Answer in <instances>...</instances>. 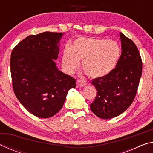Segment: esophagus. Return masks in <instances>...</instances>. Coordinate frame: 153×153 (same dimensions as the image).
Instances as JSON below:
<instances>
[{
    "label": "esophagus",
    "mask_w": 153,
    "mask_h": 153,
    "mask_svg": "<svg viewBox=\"0 0 153 153\" xmlns=\"http://www.w3.org/2000/svg\"><path fill=\"white\" fill-rule=\"evenodd\" d=\"M77 85L78 87H84L86 86V83L84 81H82V80H77Z\"/></svg>",
    "instance_id": "obj_1"
}]
</instances>
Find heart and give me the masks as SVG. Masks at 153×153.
I'll return each mask as SVG.
<instances>
[{
	"mask_svg": "<svg viewBox=\"0 0 153 153\" xmlns=\"http://www.w3.org/2000/svg\"><path fill=\"white\" fill-rule=\"evenodd\" d=\"M121 55V48L114 40L94 38H79L72 47L65 48L62 63L67 73L71 74L79 67L87 76L98 78L108 75L115 68Z\"/></svg>",
	"mask_w": 153,
	"mask_h": 153,
	"instance_id": "1",
	"label": "heart"
}]
</instances>
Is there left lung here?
Instances as JSON below:
<instances>
[{"instance_id": "left-lung-1", "label": "left lung", "mask_w": 153, "mask_h": 153, "mask_svg": "<svg viewBox=\"0 0 153 153\" xmlns=\"http://www.w3.org/2000/svg\"><path fill=\"white\" fill-rule=\"evenodd\" d=\"M121 55L107 76L92 79L97 96L90 109L98 117L108 120L121 115L132 103L142 76V63L132 40L120 33Z\"/></svg>"}]
</instances>
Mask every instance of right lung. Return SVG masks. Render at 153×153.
<instances>
[{
    "instance_id": "right-lung-1",
    "label": "right lung",
    "mask_w": 153,
    "mask_h": 153,
    "mask_svg": "<svg viewBox=\"0 0 153 153\" xmlns=\"http://www.w3.org/2000/svg\"><path fill=\"white\" fill-rule=\"evenodd\" d=\"M63 33L46 32L27 36L12 51L13 88L21 104L40 118L53 117L63 107L76 79L59 70V42Z\"/></svg>"
}]
</instances>
